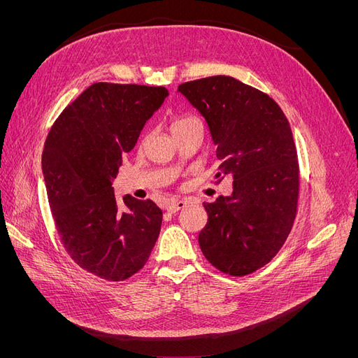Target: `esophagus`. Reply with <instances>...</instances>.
<instances>
[{"label": "esophagus", "mask_w": 358, "mask_h": 358, "mask_svg": "<svg viewBox=\"0 0 358 358\" xmlns=\"http://www.w3.org/2000/svg\"><path fill=\"white\" fill-rule=\"evenodd\" d=\"M185 206H187V201H185V200H175V201L167 203V210L171 212V213H175V212H178V210L185 208Z\"/></svg>", "instance_id": "1"}]
</instances>
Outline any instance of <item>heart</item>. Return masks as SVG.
I'll use <instances>...</instances> for the list:
<instances>
[{
    "label": "heart",
    "instance_id": "obj_1",
    "mask_svg": "<svg viewBox=\"0 0 358 358\" xmlns=\"http://www.w3.org/2000/svg\"><path fill=\"white\" fill-rule=\"evenodd\" d=\"M194 121H196V119H192V117H179V119H176L175 122H173L171 129H173V128H176V127H180V125H187V124L194 122Z\"/></svg>",
    "mask_w": 358,
    "mask_h": 358
}]
</instances>
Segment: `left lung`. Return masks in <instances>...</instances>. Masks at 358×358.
<instances>
[{
	"label": "left lung",
	"instance_id": "1",
	"mask_svg": "<svg viewBox=\"0 0 358 358\" xmlns=\"http://www.w3.org/2000/svg\"><path fill=\"white\" fill-rule=\"evenodd\" d=\"M178 91L209 127L216 178H233L230 196L204 203L201 251L224 273H252L279 252L296 218L299 162L288 119L267 94L230 76L182 83Z\"/></svg>",
	"mask_w": 358,
	"mask_h": 358
}]
</instances>
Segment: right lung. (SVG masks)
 I'll list each match as a JSON object with an SVG mask.
<instances>
[{"label":"right lung","instance_id":"right-lung-1","mask_svg":"<svg viewBox=\"0 0 358 358\" xmlns=\"http://www.w3.org/2000/svg\"><path fill=\"white\" fill-rule=\"evenodd\" d=\"M164 86L94 83L58 116L41 155L49 206L76 264L106 280L137 273L159 236L162 210L124 197L112 183L146 121L164 103Z\"/></svg>","mask_w":358,"mask_h":358}]
</instances>
